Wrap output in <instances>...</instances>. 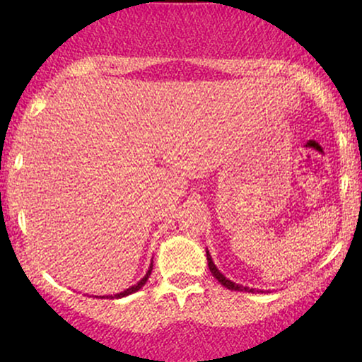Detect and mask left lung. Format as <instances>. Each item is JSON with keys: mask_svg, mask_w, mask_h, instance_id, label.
<instances>
[{"mask_svg": "<svg viewBox=\"0 0 362 362\" xmlns=\"http://www.w3.org/2000/svg\"><path fill=\"white\" fill-rule=\"evenodd\" d=\"M206 254H207V265H209V270H211V274L216 276L217 281H219L221 285H224L226 288H229V290H237V291H254V288H249V286H242V285H237V284H234V281L227 280L226 276L222 275L219 270H217V267L214 265V262H212V259H211L209 252H206Z\"/></svg>", "mask_w": 362, "mask_h": 362, "instance_id": "1", "label": "left lung"}]
</instances>
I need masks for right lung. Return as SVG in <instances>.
<instances>
[{"label": "right lung", "instance_id": "1", "mask_svg": "<svg viewBox=\"0 0 362 362\" xmlns=\"http://www.w3.org/2000/svg\"><path fill=\"white\" fill-rule=\"evenodd\" d=\"M151 270H153V267H150V270H148V272H146V275H145V276H143V279H141L140 281H138V284H136V285H133V286H130V288H127L125 291H122V293H117V295H113V296H107V298H123V296H127V295H132V293H135V291H138V290H140V288H141V286L146 284L148 276H150V275H151ZM102 298H103V296H102Z\"/></svg>", "mask_w": 362, "mask_h": 362}]
</instances>
